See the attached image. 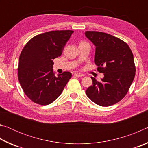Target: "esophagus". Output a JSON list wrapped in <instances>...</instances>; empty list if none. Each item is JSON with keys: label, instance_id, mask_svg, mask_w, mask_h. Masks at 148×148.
<instances>
[{"label": "esophagus", "instance_id": "34e87169", "mask_svg": "<svg viewBox=\"0 0 148 148\" xmlns=\"http://www.w3.org/2000/svg\"><path fill=\"white\" fill-rule=\"evenodd\" d=\"M75 76H76L77 77H82V76H84V74H82V73H78V72H76V73L74 74Z\"/></svg>", "mask_w": 148, "mask_h": 148}]
</instances>
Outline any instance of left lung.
Returning a JSON list of instances; mask_svg holds the SVG:
<instances>
[{
	"mask_svg": "<svg viewBox=\"0 0 148 148\" xmlns=\"http://www.w3.org/2000/svg\"><path fill=\"white\" fill-rule=\"evenodd\" d=\"M85 34L96 47L95 63L104 74L101 81L91 77L92 84L86 95L99 106H112L124 98L134 78L133 54L128 44L111 34L99 31H86Z\"/></svg>",
	"mask_w": 148,
	"mask_h": 148,
	"instance_id": "obj_1",
	"label": "left lung"
}]
</instances>
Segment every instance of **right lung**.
Returning <instances> with one entry per match:
<instances>
[{
	"instance_id": "obj_1",
	"label": "right lung",
	"mask_w": 148,
	"mask_h": 148,
	"mask_svg": "<svg viewBox=\"0 0 148 148\" xmlns=\"http://www.w3.org/2000/svg\"><path fill=\"white\" fill-rule=\"evenodd\" d=\"M73 31H52L36 35L27 42L19 59L18 79L23 91L34 103L47 105L56 100L71 78L64 72L57 76L53 59L61 56Z\"/></svg>"
}]
</instances>
